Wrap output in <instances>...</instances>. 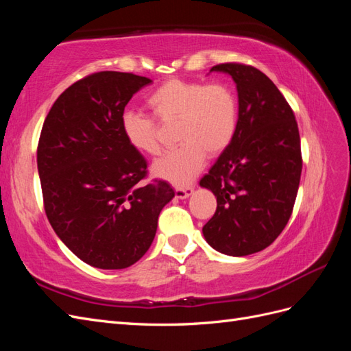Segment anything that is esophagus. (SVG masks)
I'll return each mask as SVG.
<instances>
[{
    "label": "esophagus",
    "instance_id": "34e87169",
    "mask_svg": "<svg viewBox=\"0 0 351 351\" xmlns=\"http://www.w3.org/2000/svg\"><path fill=\"white\" fill-rule=\"evenodd\" d=\"M192 193H193L192 187H177L176 189V197H178V199H186Z\"/></svg>",
    "mask_w": 351,
    "mask_h": 351
}]
</instances>
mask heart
Returning a JSON list of instances; mask_svg holds the SVG:
<instances>
[{"label": "heart", "instance_id": "b5f03b06", "mask_svg": "<svg viewBox=\"0 0 351 351\" xmlns=\"http://www.w3.org/2000/svg\"><path fill=\"white\" fill-rule=\"evenodd\" d=\"M156 120L176 123L178 147L156 159L152 171L176 186H184L205 164L206 154L217 156L230 146L237 129V101L226 84L171 79L146 99ZM121 132L134 151L143 155L159 152L158 127L141 112L124 111Z\"/></svg>", "mask_w": 351, "mask_h": 351}]
</instances>
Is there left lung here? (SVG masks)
Masks as SVG:
<instances>
[{
	"label": "left lung",
	"mask_w": 351,
	"mask_h": 351,
	"mask_svg": "<svg viewBox=\"0 0 351 351\" xmlns=\"http://www.w3.org/2000/svg\"><path fill=\"white\" fill-rule=\"evenodd\" d=\"M210 71L236 82L239 120L230 146L199 183L217 197L215 214L202 231L215 250L246 256L268 247L291 217L303 164L299 127L261 70L224 62Z\"/></svg>",
	"instance_id": "8db88e82"
}]
</instances>
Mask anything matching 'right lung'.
<instances>
[{"instance_id":"obj_1","label":"right lung","mask_w":351,"mask_h":351,"mask_svg":"<svg viewBox=\"0 0 351 351\" xmlns=\"http://www.w3.org/2000/svg\"><path fill=\"white\" fill-rule=\"evenodd\" d=\"M152 80L99 71L52 105L38 143L45 214L61 241L90 267L123 269L151 247L159 212L174 197L162 180L143 184L147 164L127 143L121 115Z\"/></svg>"}]
</instances>
